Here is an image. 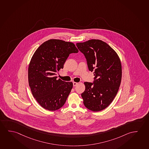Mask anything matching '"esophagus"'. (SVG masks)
<instances>
[{"instance_id": "1", "label": "esophagus", "mask_w": 149, "mask_h": 149, "mask_svg": "<svg viewBox=\"0 0 149 149\" xmlns=\"http://www.w3.org/2000/svg\"><path fill=\"white\" fill-rule=\"evenodd\" d=\"M78 83L77 82H73V86H77V85H78Z\"/></svg>"}]
</instances>
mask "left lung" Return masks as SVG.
Segmentation results:
<instances>
[{
  "label": "left lung",
  "instance_id": "left-lung-1",
  "mask_svg": "<svg viewBox=\"0 0 149 149\" xmlns=\"http://www.w3.org/2000/svg\"><path fill=\"white\" fill-rule=\"evenodd\" d=\"M85 55L90 71H94L95 81L84 83L81 94L83 104L91 111H102L109 106L118 93L122 79V65L116 52L107 43L91 39L77 43Z\"/></svg>",
  "mask_w": 149,
  "mask_h": 149
}]
</instances>
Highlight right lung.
<instances>
[{
    "instance_id": "right-lung-1",
    "label": "right lung",
    "mask_w": 149,
    "mask_h": 149,
    "mask_svg": "<svg viewBox=\"0 0 149 149\" xmlns=\"http://www.w3.org/2000/svg\"><path fill=\"white\" fill-rule=\"evenodd\" d=\"M73 43L50 39L36 50L29 64L28 79L33 97L44 109L55 111L64 106L73 87L55 77L69 54L78 53Z\"/></svg>"
}]
</instances>
